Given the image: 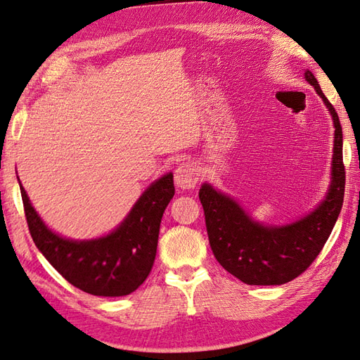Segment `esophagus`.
I'll list each match as a JSON object with an SVG mask.
<instances>
[{
  "mask_svg": "<svg viewBox=\"0 0 360 360\" xmlns=\"http://www.w3.org/2000/svg\"><path fill=\"white\" fill-rule=\"evenodd\" d=\"M198 175H200V171H198L195 163L183 162L175 167V172H174L175 185H177L180 189H193L197 185Z\"/></svg>",
  "mask_w": 360,
  "mask_h": 360,
  "instance_id": "esophagus-1",
  "label": "esophagus"
}]
</instances>
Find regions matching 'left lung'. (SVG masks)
<instances>
[{
  "instance_id": "1",
  "label": "left lung",
  "mask_w": 360,
  "mask_h": 360,
  "mask_svg": "<svg viewBox=\"0 0 360 360\" xmlns=\"http://www.w3.org/2000/svg\"><path fill=\"white\" fill-rule=\"evenodd\" d=\"M303 75L330 110L334 124L331 183L323 200L299 220L269 225L254 220L240 203L210 183H203L198 193L215 259L248 285H283L300 276L322 251L342 210L345 191L342 126L313 72L307 69Z\"/></svg>"
}]
</instances>
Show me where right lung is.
<instances>
[{
	"label": "right lung",
	"instance_id": "add662e5",
	"mask_svg": "<svg viewBox=\"0 0 360 360\" xmlns=\"http://www.w3.org/2000/svg\"><path fill=\"white\" fill-rule=\"evenodd\" d=\"M20 189L34 243L75 288L92 295L120 297L146 281L155 260L160 223L175 193L172 172L150 183L115 229L89 240L55 233L32 206L21 181Z\"/></svg>",
	"mask_w": 360,
	"mask_h": 360
}]
</instances>
